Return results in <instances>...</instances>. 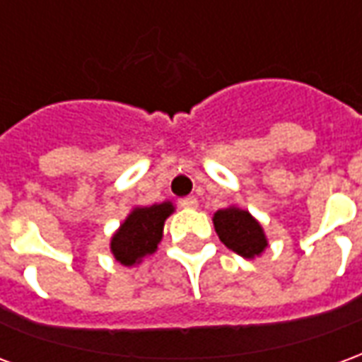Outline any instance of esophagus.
Wrapping results in <instances>:
<instances>
[{"label":"esophagus","mask_w":362,"mask_h":362,"mask_svg":"<svg viewBox=\"0 0 362 362\" xmlns=\"http://www.w3.org/2000/svg\"><path fill=\"white\" fill-rule=\"evenodd\" d=\"M180 205L182 207H186V209H197V197L194 196H188V197H184V199H180Z\"/></svg>","instance_id":"esophagus-1"}]
</instances>
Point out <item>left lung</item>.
<instances>
[{"label":"left lung","mask_w":362,"mask_h":362,"mask_svg":"<svg viewBox=\"0 0 362 362\" xmlns=\"http://www.w3.org/2000/svg\"><path fill=\"white\" fill-rule=\"evenodd\" d=\"M213 225L221 243L246 259L259 258L269 246L259 221L238 205H228L215 211Z\"/></svg>","instance_id":"left-lung-1"}]
</instances>
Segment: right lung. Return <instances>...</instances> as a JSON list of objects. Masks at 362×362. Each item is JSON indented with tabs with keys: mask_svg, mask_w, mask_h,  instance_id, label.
<instances>
[{
	"mask_svg": "<svg viewBox=\"0 0 362 362\" xmlns=\"http://www.w3.org/2000/svg\"><path fill=\"white\" fill-rule=\"evenodd\" d=\"M173 213V202L134 207L110 238V252L114 259L122 266L132 267L141 264L143 258L155 254L163 240L165 221Z\"/></svg>",
	"mask_w": 362,
	"mask_h": 362,
	"instance_id": "obj_1",
	"label": "right lung"
}]
</instances>
